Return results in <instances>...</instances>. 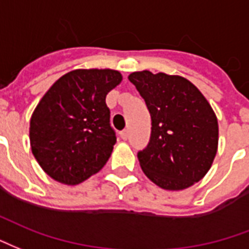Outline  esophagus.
<instances>
[{"mask_svg":"<svg viewBox=\"0 0 249 249\" xmlns=\"http://www.w3.org/2000/svg\"><path fill=\"white\" fill-rule=\"evenodd\" d=\"M128 137H130V132H128V130H123V131H121V138H122L123 141H127Z\"/></svg>","mask_w":249,"mask_h":249,"instance_id":"1","label":"esophagus"}]
</instances>
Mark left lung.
I'll list each match as a JSON object with an SVG mask.
<instances>
[{
	"label": "left lung",
	"instance_id": "8db88e82",
	"mask_svg": "<svg viewBox=\"0 0 249 249\" xmlns=\"http://www.w3.org/2000/svg\"><path fill=\"white\" fill-rule=\"evenodd\" d=\"M151 115V137L138 152L146 177L164 190H184L211 168L219 142L215 112L195 85L179 75H128Z\"/></svg>",
	"mask_w": 249,
	"mask_h": 249
}]
</instances>
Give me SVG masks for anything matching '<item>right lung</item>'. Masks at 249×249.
Returning a JSON list of instances; mask_svg holds the SVG:
<instances>
[{
	"mask_svg": "<svg viewBox=\"0 0 249 249\" xmlns=\"http://www.w3.org/2000/svg\"><path fill=\"white\" fill-rule=\"evenodd\" d=\"M121 81L117 70L78 69L39 101L30 119V146L54 180L79 184L106 164L117 142L106 95Z\"/></svg>",
	"mask_w": 249,
	"mask_h": 249,
	"instance_id": "right-lung-1",
	"label": "right lung"
}]
</instances>
